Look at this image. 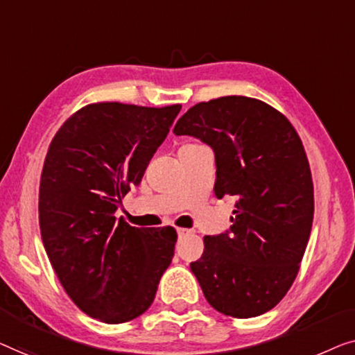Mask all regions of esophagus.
I'll return each instance as SVG.
<instances>
[{
  "mask_svg": "<svg viewBox=\"0 0 355 355\" xmlns=\"http://www.w3.org/2000/svg\"><path fill=\"white\" fill-rule=\"evenodd\" d=\"M177 233H178V238H182V236H187V234L189 233V230H187V228H177Z\"/></svg>",
  "mask_w": 355,
  "mask_h": 355,
  "instance_id": "34e87169",
  "label": "esophagus"
}]
</instances>
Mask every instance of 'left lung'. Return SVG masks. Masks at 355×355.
I'll return each instance as SVG.
<instances>
[{"instance_id": "obj_1", "label": "left lung", "mask_w": 355, "mask_h": 355, "mask_svg": "<svg viewBox=\"0 0 355 355\" xmlns=\"http://www.w3.org/2000/svg\"><path fill=\"white\" fill-rule=\"evenodd\" d=\"M173 133L214 149V193L238 199L228 232L204 236L202 256L189 266L204 296L234 318L268 312L296 279L312 230L313 183L301 138L282 112L248 96L198 103Z\"/></svg>"}]
</instances>
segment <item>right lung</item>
<instances>
[{
	"label": "right lung",
	"mask_w": 355,
	"mask_h": 355,
	"mask_svg": "<svg viewBox=\"0 0 355 355\" xmlns=\"http://www.w3.org/2000/svg\"><path fill=\"white\" fill-rule=\"evenodd\" d=\"M180 109L88 104L48 148L38 194L44 249L69 297L99 322L146 312L172 262L175 228H137L114 212L141 183Z\"/></svg>",
	"instance_id": "add662e5"
}]
</instances>
